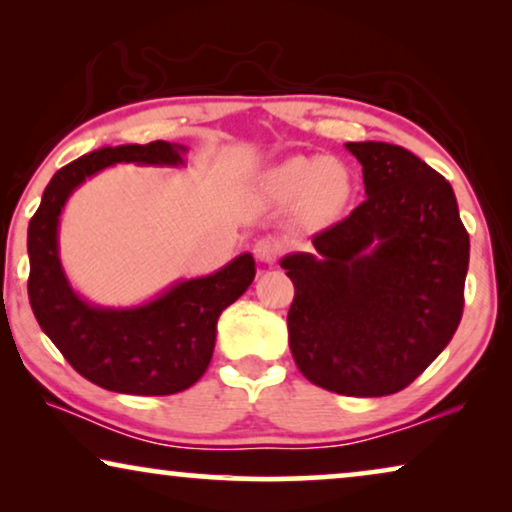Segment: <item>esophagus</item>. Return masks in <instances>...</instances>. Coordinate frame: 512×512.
Masks as SVG:
<instances>
[{
    "label": "esophagus",
    "mask_w": 512,
    "mask_h": 512,
    "mask_svg": "<svg viewBox=\"0 0 512 512\" xmlns=\"http://www.w3.org/2000/svg\"><path fill=\"white\" fill-rule=\"evenodd\" d=\"M279 251H282V242H279L277 237H261V240L254 244V254L258 258V263L263 265L275 263Z\"/></svg>",
    "instance_id": "34e87169"
}]
</instances>
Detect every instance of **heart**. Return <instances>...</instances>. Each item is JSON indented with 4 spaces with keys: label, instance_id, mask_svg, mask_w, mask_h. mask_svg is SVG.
<instances>
[{
    "label": "heart",
    "instance_id": "heart-1",
    "mask_svg": "<svg viewBox=\"0 0 512 512\" xmlns=\"http://www.w3.org/2000/svg\"><path fill=\"white\" fill-rule=\"evenodd\" d=\"M265 193L282 205H296L305 200L312 216L331 219L352 198V174L338 160L298 156L286 160L265 177Z\"/></svg>",
    "mask_w": 512,
    "mask_h": 512
}]
</instances>
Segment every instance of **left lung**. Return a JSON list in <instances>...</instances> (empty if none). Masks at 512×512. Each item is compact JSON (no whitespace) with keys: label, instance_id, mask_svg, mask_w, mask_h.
Returning <instances> with one entry per match:
<instances>
[{"label":"left lung","instance_id":"obj_1","mask_svg":"<svg viewBox=\"0 0 512 512\" xmlns=\"http://www.w3.org/2000/svg\"><path fill=\"white\" fill-rule=\"evenodd\" d=\"M366 200L279 265L291 277L300 373L342 396H389L447 347L464 312L471 242L452 186L415 153L347 142Z\"/></svg>","mask_w":512,"mask_h":512}]
</instances>
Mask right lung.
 <instances>
[{
    "label": "right lung",
    "instance_id": "obj_1",
    "mask_svg": "<svg viewBox=\"0 0 512 512\" xmlns=\"http://www.w3.org/2000/svg\"><path fill=\"white\" fill-rule=\"evenodd\" d=\"M186 151L163 139L90 151L53 174L27 228V296L41 331L76 373L116 394L170 396L193 387L212 361L216 321L254 282L256 261L240 254L212 275L179 279L139 305H95L62 268L60 216L76 188L97 172L128 163L184 167Z\"/></svg>",
    "mask_w": 512,
    "mask_h": 512
}]
</instances>
